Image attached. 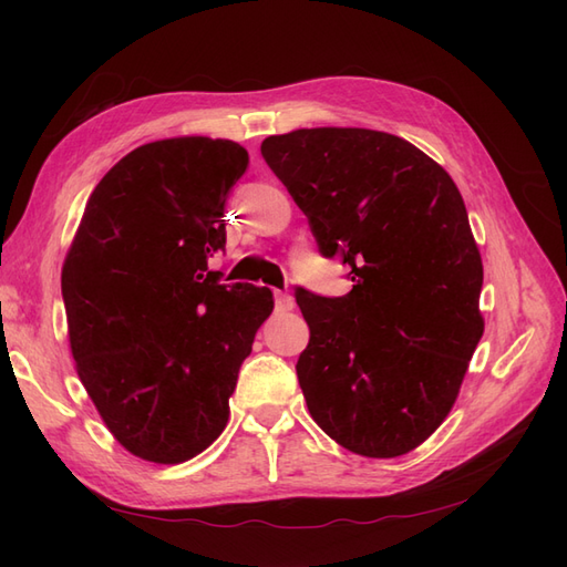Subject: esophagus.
Listing matches in <instances>:
<instances>
[{
  "instance_id": "34e87169",
  "label": "esophagus",
  "mask_w": 567,
  "mask_h": 567,
  "mask_svg": "<svg viewBox=\"0 0 567 567\" xmlns=\"http://www.w3.org/2000/svg\"><path fill=\"white\" fill-rule=\"evenodd\" d=\"M274 300H277V310L279 312H288V310H293V296H288L286 290H274Z\"/></svg>"
}]
</instances>
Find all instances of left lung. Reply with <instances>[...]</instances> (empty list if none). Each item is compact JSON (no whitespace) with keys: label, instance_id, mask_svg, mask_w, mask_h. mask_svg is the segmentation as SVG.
Here are the masks:
<instances>
[{"label":"left lung","instance_id":"obj_1","mask_svg":"<svg viewBox=\"0 0 567 567\" xmlns=\"http://www.w3.org/2000/svg\"><path fill=\"white\" fill-rule=\"evenodd\" d=\"M321 255L350 265L352 290L298 288L310 342L296 371L321 431L369 458H394L452 411L485 331L483 260L447 169L402 136L312 127L260 146Z\"/></svg>","mask_w":567,"mask_h":567}]
</instances>
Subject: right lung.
Instances as JSON below:
<instances>
[{"instance_id":"obj_1","label":"right lung","mask_w":567,"mask_h":567,"mask_svg":"<svg viewBox=\"0 0 567 567\" xmlns=\"http://www.w3.org/2000/svg\"><path fill=\"white\" fill-rule=\"evenodd\" d=\"M248 151L173 136L130 151L92 192L61 290L80 381L123 447L194 458L225 431L238 369L274 310L269 288L219 284L225 203Z\"/></svg>"}]
</instances>
